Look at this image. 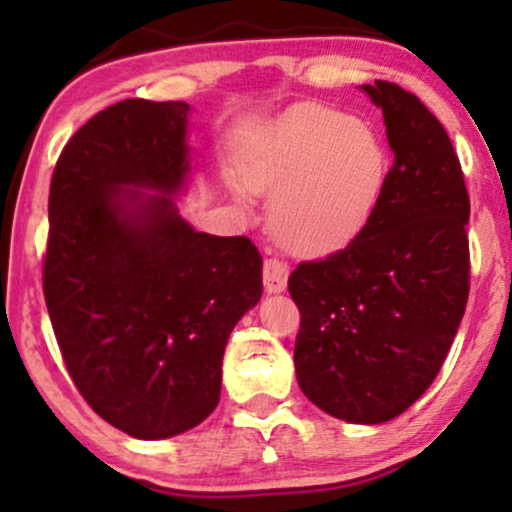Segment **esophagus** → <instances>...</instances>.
Returning <instances> with one entry per match:
<instances>
[{"instance_id": "1", "label": "esophagus", "mask_w": 512, "mask_h": 512, "mask_svg": "<svg viewBox=\"0 0 512 512\" xmlns=\"http://www.w3.org/2000/svg\"><path fill=\"white\" fill-rule=\"evenodd\" d=\"M262 279H264V289L269 293H279L286 289V281H289V267H286L284 262L272 260L264 262V269H262Z\"/></svg>"}]
</instances>
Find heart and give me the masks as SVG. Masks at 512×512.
<instances>
[{"instance_id": "1", "label": "heart", "mask_w": 512, "mask_h": 512, "mask_svg": "<svg viewBox=\"0 0 512 512\" xmlns=\"http://www.w3.org/2000/svg\"><path fill=\"white\" fill-rule=\"evenodd\" d=\"M387 151L373 125L322 103L291 108L240 158L252 192H274L269 221L281 243L325 252L366 226L387 180Z\"/></svg>"}]
</instances>
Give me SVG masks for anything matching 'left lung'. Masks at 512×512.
<instances>
[{
  "label": "left lung",
  "instance_id": "obj_1",
  "mask_svg": "<svg viewBox=\"0 0 512 512\" xmlns=\"http://www.w3.org/2000/svg\"><path fill=\"white\" fill-rule=\"evenodd\" d=\"M395 161L349 245L301 262L289 293L303 395L351 424H383L436 380L469 298V195L452 142L414 93L363 84Z\"/></svg>",
  "mask_w": 512,
  "mask_h": 512
}]
</instances>
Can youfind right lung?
Returning <instances> with one entry per match:
<instances>
[{"instance_id": "1", "label": "right lung", "mask_w": 512, "mask_h": 512, "mask_svg": "<svg viewBox=\"0 0 512 512\" xmlns=\"http://www.w3.org/2000/svg\"><path fill=\"white\" fill-rule=\"evenodd\" d=\"M182 101L127 98L69 139L50 182L43 293L76 390L110 426L158 440L216 409L228 334L262 296L250 238L209 236L168 196L185 180Z\"/></svg>"}]
</instances>
